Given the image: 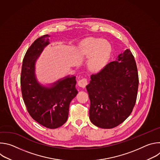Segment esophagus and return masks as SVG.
Here are the masks:
<instances>
[{"instance_id": "obj_1", "label": "esophagus", "mask_w": 160, "mask_h": 160, "mask_svg": "<svg viewBox=\"0 0 160 160\" xmlns=\"http://www.w3.org/2000/svg\"><path fill=\"white\" fill-rule=\"evenodd\" d=\"M87 84H88V80L87 78H83L78 82V86L82 88H85L87 85Z\"/></svg>"}]
</instances>
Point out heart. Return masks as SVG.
<instances>
[{
  "mask_svg": "<svg viewBox=\"0 0 160 160\" xmlns=\"http://www.w3.org/2000/svg\"><path fill=\"white\" fill-rule=\"evenodd\" d=\"M111 52V44L101 38H91L82 43L80 52L86 57L91 56L88 61L89 69L98 72L105 66Z\"/></svg>",
  "mask_w": 160,
  "mask_h": 160,
  "instance_id": "obj_1",
  "label": "heart"
}]
</instances>
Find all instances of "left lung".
<instances>
[{
	"label": "left lung",
	"instance_id": "left-lung-1",
	"mask_svg": "<svg viewBox=\"0 0 160 160\" xmlns=\"http://www.w3.org/2000/svg\"><path fill=\"white\" fill-rule=\"evenodd\" d=\"M90 78L86 88L91 122L102 128L123 123L133 109L139 86L138 68L130 50L121 53Z\"/></svg>",
	"mask_w": 160,
	"mask_h": 160
}]
</instances>
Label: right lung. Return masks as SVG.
Returning <instances> with one entry per match:
<instances>
[{"mask_svg":"<svg viewBox=\"0 0 160 160\" xmlns=\"http://www.w3.org/2000/svg\"><path fill=\"white\" fill-rule=\"evenodd\" d=\"M48 35L34 41L22 60L21 88L22 99L32 118L48 128H56L66 123L71 101L77 96L76 77H66L51 88L41 86L35 78V62L45 46Z\"/></svg>","mask_w":160,"mask_h":160,"instance_id":"right-lung-1","label":"right lung"}]
</instances>
